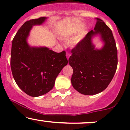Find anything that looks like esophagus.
<instances>
[{"label": "esophagus", "mask_w": 130, "mask_h": 130, "mask_svg": "<svg viewBox=\"0 0 130 130\" xmlns=\"http://www.w3.org/2000/svg\"><path fill=\"white\" fill-rule=\"evenodd\" d=\"M71 56V54H70L69 52H67V53H66V56H67V59H69V57H70V56Z\"/></svg>", "instance_id": "esophagus-1"}]
</instances>
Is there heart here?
<instances>
[{
  "label": "heart",
  "mask_w": 130,
  "mask_h": 130,
  "mask_svg": "<svg viewBox=\"0 0 130 130\" xmlns=\"http://www.w3.org/2000/svg\"><path fill=\"white\" fill-rule=\"evenodd\" d=\"M74 32H73H73H71V34H73ZM81 38H82V37H76V38H74V39L72 41H71V44H73V45H75V44H76L77 43H78L79 41L80 40H81Z\"/></svg>",
  "instance_id": "obj_1"
}]
</instances>
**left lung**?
<instances>
[{"label": "left lung", "mask_w": 130, "mask_h": 130, "mask_svg": "<svg viewBox=\"0 0 130 130\" xmlns=\"http://www.w3.org/2000/svg\"><path fill=\"white\" fill-rule=\"evenodd\" d=\"M96 24L71 50L68 62L73 70L71 84L86 95H95L106 89L112 79L117 67V50L112 32L102 20ZM99 36L104 45L95 47L92 39Z\"/></svg>", "instance_id": "8db88e82"}]
</instances>
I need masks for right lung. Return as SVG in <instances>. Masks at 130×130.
Here are the masks:
<instances>
[{
  "mask_svg": "<svg viewBox=\"0 0 130 130\" xmlns=\"http://www.w3.org/2000/svg\"><path fill=\"white\" fill-rule=\"evenodd\" d=\"M47 19L41 17L24 22L12 41L10 65L13 78L23 92L33 97L53 89L57 76L68 63L65 51L57 53L27 42L33 26L43 24Z\"/></svg>",
  "mask_w": 130,
  "mask_h": 130,
  "instance_id": "obj_1",
  "label": "right lung"
}]
</instances>
